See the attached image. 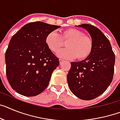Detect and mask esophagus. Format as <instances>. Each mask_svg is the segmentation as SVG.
Instances as JSON below:
<instances>
[{
	"label": "esophagus",
	"instance_id": "obj_1",
	"mask_svg": "<svg viewBox=\"0 0 120 120\" xmlns=\"http://www.w3.org/2000/svg\"><path fill=\"white\" fill-rule=\"evenodd\" d=\"M59 62H60V65H62V63L64 62V60H62V59H59Z\"/></svg>",
	"mask_w": 120,
	"mask_h": 120
}]
</instances>
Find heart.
I'll return each mask as SVG.
<instances>
[{"label": "heart", "instance_id": "1", "mask_svg": "<svg viewBox=\"0 0 120 120\" xmlns=\"http://www.w3.org/2000/svg\"><path fill=\"white\" fill-rule=\"evenodd\" d=\"M67 41V48L58 52V57L67 60L77 57L79 60H83L91 54L92 40L78 29L69 28L62 31L60 35L53 31L47 35L45 40L48 48L54 53L60 51L63 46V41Z\"/></svg>", "mask_w": 120, "mask_h": 120}]
</instances>
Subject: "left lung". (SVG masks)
<instances>
[{
	"mask_svg": "<svg viewBox=\"0 0 120 120\" xmlns=\"http://www.w3.org/2000/svg\"><path fill=\"white\" fill-rule=\"evenodd\" d=\"M77 27L83 28L89 34L93 49L86 58L71 62L67 81L75 96L91 100L102 94L111 83L115 57L109 40L99 29L86 24Z\"/></svg>",
	"mask_w": 120,
	"mask_h": 120,
	"instance_id": "left-lung-1",
	"label": "left lung"
}]
</instances>
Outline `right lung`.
Masks as SVG:
<instances>
[{
  "mask_svg": "<svg viewBox=\"0 0 120 120\" xmlns=\"http://www.w3.org/2000/svg\"><path fill=\"white\" fill-rule=\"evenodd\" d=\"M60 26L43 22L26 24L11 38L5 52L6 74L19 94L34 96L48 86L59 60L46 44V38Z\"/></svg>",
  "mask_w": 120,
  "mask_h": 120,
  "instance_id": "right-lung-1",
  "label": "right lung"
}]
</instances>
